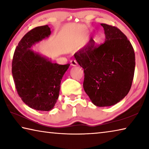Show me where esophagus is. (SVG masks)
<instances>
[{
	"label": "esophagus",
	"mask_w": 149,
	"mask_h": 149,
	"mask_svg": "<svg viewBox=\"0 0 149 149\" xmlns=\"http://www.w3.org/2000/svg\"><path fill=\"white\" fill-rule=\"evenodd\" d=\"M71 65H73V66H76V65H77V62H76V60H71Z\"/></svg>",
	"instance_id": "obj_1"
}]
</instances>
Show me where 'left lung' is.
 <instances>
[{"instance_id":"8db88e82","label":"left lung","mask_w":149,"mask_h":149,"mask_svg":"<svg viewBox=\"0 0 149 149\" xmlns=\"http://www.w3.org/2000/svg\"><path fill=\"white\" fill-rule=\"evenodd\" d=\"M105 41L97 45L90 39L74 54L84 69V89L97 107H110L122 100L132 87L135 58L127 37L116 27L100 24Z\"/></svg>"}]
</instances>
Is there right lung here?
Returning a JSON list of instances; mask_svg holds the SVG:
<instances>
[{
    "label": "right lung",
    "instance_id": "1",
    "mask_svg": "<svg viewBox=\"0 0 149 149\" xmlns=\"http://www.w3.org/2000/svg\"><path fill=\"white\" fill-rule=\"evenodd\" d=\"M51 33L46 25L35 27L24 35L14 51L12 72L17 94L36 110H52L58 99L63 75L70 64L60 65L31 49Z\"/></svg>",
    "mask_w": 149,
    "mask_h": 149
}]
</instances>
